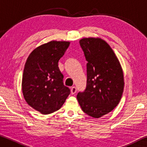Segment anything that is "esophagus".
I'll list each match as a JSON object with an SVG mask.
<instances>
[{"mask_svg":"<svg viewBox=\"0 0 147 147\" xmlns=\"http://www.w3.org/2000/svg\"><path fill=\"white\" fill-rule=\"evenodd\" d=\"M71 94H75L76 93V87H72V88H71Z\"/></svg>","mask_w":147,"mask_h":147,"instance_id":"34e87169","label":"esophagus"}]
</instances>
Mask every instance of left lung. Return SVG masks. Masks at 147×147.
Masks as SVG:
<instances>
[{
	"instance_id": "obj_1",
	"label": "left lung",
	"mask_w": 147,
	"mask_h": 147,
	"mask_svg": "<svg viewBox=\"0 0 147 147\" xmlns=\"http://www.w3.org/2000/svg\"><path fill=\"white\" fill-rule=\"evenodd\" d=\"M87 63V87L77 94L84 113L100 118L118 105L123 94L124 74L120 62L111 47L100 38L79 41Z\"/></svg>"
}]
</instances>
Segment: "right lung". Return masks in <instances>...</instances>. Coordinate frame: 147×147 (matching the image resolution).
I'll return each instance as SVG.
<instances>
[{"mask_svg": "<svg viewBox=\"0 0 147 147\" xmlns=\"http://www.w3.org/2000/svg\"><path fill=\"white\" fill-rule=\"evenodd\" d=\"M71 42L51 41L30 54L24 65L22 91L24 100L43 115L58 111L70 94L63 83L58 61Z\"/></svg>", "mask_w": 147, "mask_h": 147, "instance_id": "obj_1", "label": "right lung"}]
</instances>
